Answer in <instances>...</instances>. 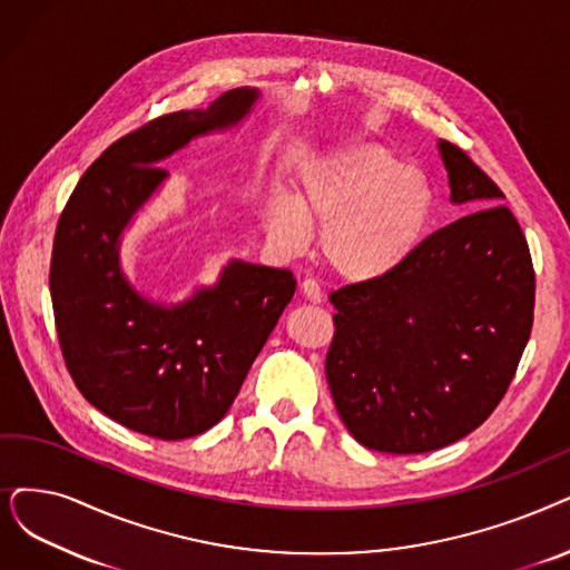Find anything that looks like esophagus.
<instances>
[{"instance_id":"esophagus-1","label":"esophagus","mask_w":570,"mask_h":570,"mask_svg":"<svg viewBox=\"0 0 570 570\" xmlns=\"http://www.w3.org/2000/svg\"><path fill=\"white\" fill-rule=\"evenodd\" d=\"M302 294L311 302V304H321L323 302V292H321V285H317V281L313 278H306L302 283Z\"/></svg>"}]
</instances>
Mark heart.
I'll return each mask as SVG.
<instances>
[{
    "mask_svg": "<svg viewBox=\"0 0 570 570\" xmlns=\"http://www.w3.org/2000/svg\"><path fill=\"white\" fill-rule=\"evenodd\" d=\"M432 210L421 173L376 145H351L311 164L297 187L268 203V234L299 253L308 226L321 232V255L338 278L367 283L389 276L414 253Z\"/></svg>",
    "mask_w": 570,
    "mask_h": 570,
    "instance_id": "b5f03b06",
    "label": "heart"
}]
</instances>
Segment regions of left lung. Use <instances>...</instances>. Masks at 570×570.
<instances>
[{
  "label": "left lung",
  "instance_id": "1",
  "mask_svg": "<svg viewBox=\"0 0 570 570\" xmlns=\"http://www.w3.org/2000/svg\"><path fill=\"white\" fill-rule=\"evenodd\" d=\"M451 200L474 210L423 238L389 276L330 294L325 372L351 435L425 453L480 428L529 344L535 271L505 194L459 145L440 142Z\"/></svg>",
  "mask_w": 570,
  "mask_h": 570
}]
</instances>
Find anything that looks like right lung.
<instances>
[{"label": "right lung", "instance_id": "right-lung-1", "mask_svg": "<svg viewBox=\"0 0 570 570\" xmlns=\"http://www.w3.org/2000/svg\"><path fill=\"white\" fill-rule=\"evenodd\" d=\"M257 90H226L208 109L161 114L111 142L58 219L51 302L60 351L81 395L156 440H187L224 419L292 302L287 268L232 262L217 287L181 306L149 304L124 278L121 234L168 175L161 158L238 124Z\"/></svg>", "mask_w": 570, "mask_h": 570}]
</instances>
